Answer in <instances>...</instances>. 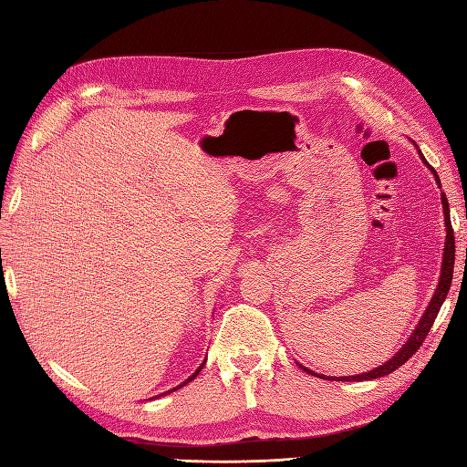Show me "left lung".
<instances>
[{
    "label": "left lung",
    "instance_id": "1",
    "mask_svg": "<svg viewBox=\"0 0 467 467\" xmlns=\"http://www.w3.org/2000/svg\"><path fill=\"white\" fill-rule=\"evenodd\" d=\"M415 144V142H413ZM419 150V146H415ZM419 155H420V161L425 163L431 173L434 175V181L436 185L441 187V179H438L434 169L427 163L425 155L420 153L419 150ZM441 199H442V214H444V228H446V242H444V253H442V268H441V278H438V285H436V290L432 294V298L425 309V314L420 316L417 327L413 329V333L409 335V338L405 341V345H401V348L395 352V355L386 360L381 366H378V368L374 370H368V372H362V374H357V376H341V378H335V376H323V374H317L314 370L306 368V366H302L300 362H296L300 366V368L307 374L312 376H317L321 379H337V381H366V379H376V378H381V376H388L391 374L393 370H398L401 364H405L409 358H411L415 352L419 350V347L422 345V341H425V337L429 335L432 323L438 316V312H441V306L444 304L446 296H448V290H450V285H451V275H454V255H456V245H454V232H451V223H450V208H448V201H446V194L441 192Z\"/></svg>",
    "mask_w": 467,
    "mask_h": 467
}]
</instances>
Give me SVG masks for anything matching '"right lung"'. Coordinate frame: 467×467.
I'll return each instance as SVG.
<instances>
[{"mask_svg":"<svg viewBox=\"0 0 467 467\" xmlns=\"http://www.w3.org/2000/svg\"><path fill=\"white\" fill-rule=\"evenodd\" d=\"M204 364H206V358L202 360V364L199 366V368H196V370H194V374H192V376H189V378H187L185 381H181V384H179L177 388H173V389H167V391H163V393H160V395H155V398H163V395H167V393H171V391H175V389H179V388H182V386H187V384H189V381H192V379H194L196 376H199V372L202 370V366H204ZM155 398H151V400H155Z\"/></svg>","mask_w":467,"mask_h":467,"instance_id":"1","label":"right lung"}]
</instances>
